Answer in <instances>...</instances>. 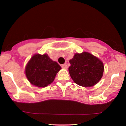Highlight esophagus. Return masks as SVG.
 Returning <instances> with one entry per match:
<instances>
[{
  "instance_id": "34e87169",
  "label": "esophagus",
  "mask_w": 126,
  "mask_h": 126,
  "mask_svg": "<svg viewBox=\"0 0 126 126\" xmlns=\"http://www.w3.org/2000/svg\"><path fill=\"white\" fill-rule=\"evenodd\" d=\"M62 67L63 68V69H67V66L66 64H63L62 65Z\"/></svg>"
}]
</instances>
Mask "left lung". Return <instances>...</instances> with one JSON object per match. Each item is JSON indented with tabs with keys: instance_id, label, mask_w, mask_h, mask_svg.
Listing matches in <instances>:
<instances>
[{
	"instance_id": "8db88e82",
	"label": "left lung",
	"mask_w": 126,
	"mask_h": 126,
	"mask_svg": "<svg viewBox=\"0 0 126 126\" xmlns=\"http://www.w3.org/2000/svg\"><path fill=\"white\" fill-rule=\"evenodd\" d=\"M69 62L70 77L75 83L81 86L90 87L96 85L103 75V63L88 52L76 53Z\"/></svg>"
}]
</instances>
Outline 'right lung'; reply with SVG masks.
Wrapping results in <instances>:
<instances>
[{
    "label": "right lung",
    "mask_w": 126,
    "mask_h": 126,
    "mask_svg": "<svg viewBox=\"0 0 126 126\" xmlns=\"http://www.w3.org/2000/svg\"><path fill=\"white\" fill-rule=\"evenodd\" d=\"M61 69L60 65L50 59L47 54H35L27 63L25 72L32 85L44 88L51 84Z\"/></svg>",
    "instance_id": "1"
}]
</instances>
